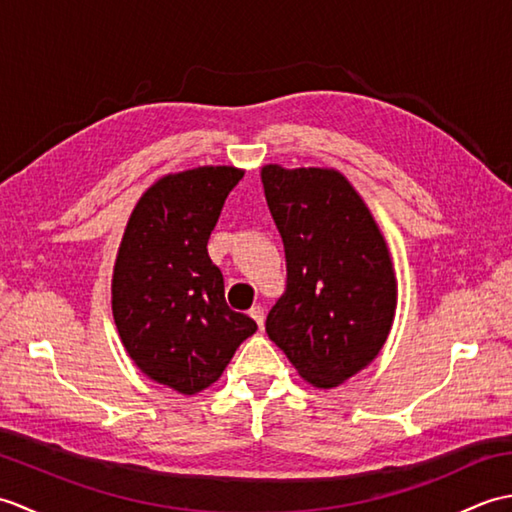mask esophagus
I'll list each match as a JSON object with an SVG mask.
<instances>
[{"label":"esophagus","mask_w":512,"mask_h":512,"mask_svg":"<svg viewBox=\"0 0 512 512\" xmlns=\"http://www.w3.org/2000/svg\"><path fill=\"white\" fill-rule=\"evenodd\" d=\"M250 317H253V321L259 325V330H264V308L262 306H253L250 308Z\"/></svg>","instance_id":"esophagus-1"}]
</instances>
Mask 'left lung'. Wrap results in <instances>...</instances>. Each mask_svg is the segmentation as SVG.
Here are the masks:
<instances>
[{"label": "left lung", "mask_w": 512, "mask_h": 512, "mask_svg": "<svg viewBox=\"0 0 512 512\" xmlns=\"http://www.w3.org/2000/svg\"><path fill=\"white\" fill-rule=\"evenodd\" d=\"M286 253V290L266 332L297 372L336 387L376 358L396 312L389 250L361 195L332 169H262Z\"/></svg>", "instance_id": "1"}]
</instances>
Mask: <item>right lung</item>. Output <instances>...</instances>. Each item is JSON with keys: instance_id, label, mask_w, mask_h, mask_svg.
Wrapping results in <instances>:
<instances>
[{"instance_id": "obj_1", "label": "right lung", "mask_w": 512, "mask_h": 512, "mask_svg": "<svg viewBox=\"0 0 512 512\" xmlns=\"http://www.w3.org/2000/svg\"><path fill=\"white\" fill-rule=\"evenodd\" d=\"M244 171L198 167L160 178L138 200L118 248L112 310L127 354L160 385L198 394L222 376L257 323L233 312L211 231Z\"/></svg>"}]
</instances>
